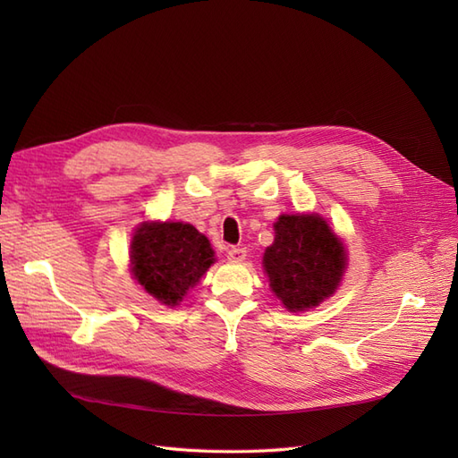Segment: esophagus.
I'll list each match as a JSON object with an SVG mask.
<instances>
[{"mask_svg": "<svg viewBox=\"0 0 458 458\" xmlns=\"http://www.w3.org/2000/svg\"><path fill=\"white\" fill-rule=\"evenodd\" d=\"M227 259L231 263H242L246 259V250H244V248H231L229 254H227Z\"/></svg>", "mask_w": 458, "mask_h": 458, "instance_id": "esophagus-1", "label": "esophagus"}]
</instances>
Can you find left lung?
Returning a JSON list of instances; mask_svg holds the SVG:
<instances>
[{
	"label": "left lung",
	"instance_id": "left-lung-1",
	"mask_svg": "<svg viewBox=\"0 0 458 458\" xmlns=\"http://www.w3.org/2000/svg\"><path fill=\"white\" fill-rule=\"evenodd\" d=\"M263 252V273L286 311L317 308L336 293L348 269L344 241L318 214H281Z\"/></svg>",
	"mask_w": 458,
	"mask_h": 458
}]
</instances>
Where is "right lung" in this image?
Listing matches in <instances>:
<instances>
[{"label": "right lung", "mask_w": 458, "mask_h": 458, "mask_svg": "<svg viewBox=\"0 0 458 458\" xmlns=\"http://www.w3.org/2000/svg\"><path fill=\"white\" fill-rule=\"evenodd\" d=\"M214 263L210 241L183 221H143L131 234V276L162 306H179Z\"/></svg>", "instance_id": "right-lung-1"}]
</instances>
